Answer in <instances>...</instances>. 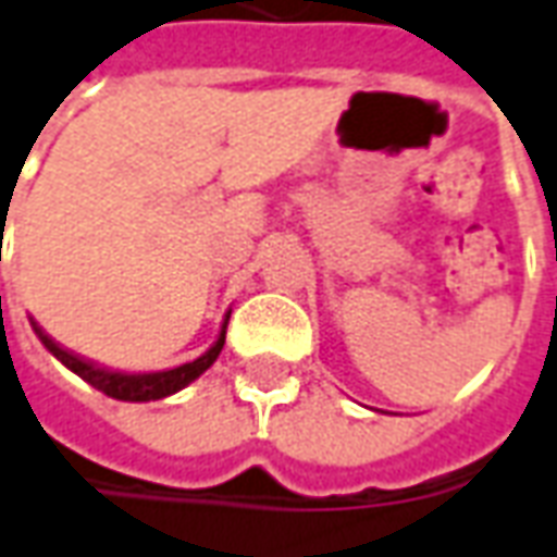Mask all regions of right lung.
Segmentation results:
<instances>
[{"label": "right lung", "instance_id": "right-lung-1", "mask_svg": "<svg viewBox=\"0 0 557 557\" xmlns=\"http://www.w3.org/2000/svg\"><path fill=\"white\" fill-rule=\"evenodd\" d=\"M29 326L33 332L39 335V342L54 354L70 372H75L82 381H88L90 387H97L106 396H112V399H121V403H151V399H164V396H173V393H180L183 387H188L195 377L207 372L210 366L215 362V357L222 354V347H225V326H228V313H225V323H222V332H219V338L213 342V347L198 357L195 362H185V366H176V369H168V372H143V374H127V372H112V369H103V366H97V362H90V359L75 357L72 350H63L54 338H48L41 326L36 320H29Z\"/></svg>", "mask_w": 557, "mask_h": 557}]
</instances>
